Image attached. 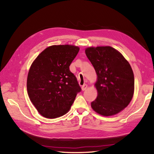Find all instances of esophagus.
Segmentation results:
<instances>
[{"mask_svg": "<svg viewBox=\"0 0 154 154\" xmlns=\"http://www.w3.org/2000/svg\"><path fill=\"white\" fill-rule=\"evenodd\" d=\"M87 87H88L87 85L85 84V85H83L82 87H81V89H82V91H85L87 89Z\"/></svg>", "mask_w": 154, "mask_h": 154, "instance_id": "esophagus-1", "label": "esophagus"}]
</instances>
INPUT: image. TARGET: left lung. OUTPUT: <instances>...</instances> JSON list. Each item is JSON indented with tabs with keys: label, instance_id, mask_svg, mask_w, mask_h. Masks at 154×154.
Wrapping results in <instances>:
<instances>
[{
	"label": "left lung",
	"instance_id": "1",
	"mask_svg": "<svg viewBox=\"0 0 154 154\" xmlns=\"http://www.w3.org/2000/svg\"><path fill=\"white\" fill-rule=\"evenodd\" d=\"M85 54L97 75V97L91 103L93 110L104 116L120 112L134 93V77L128 61L110 46L87 48Z\"/></svg>",
	"mask_w": 154,
	"mask_h": 154
}]
</instances>
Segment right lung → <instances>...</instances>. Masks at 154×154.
Segmentation results:
<instances>
[{
	"label": "right lung",
	"mask_w": 154,
	"mask_h": 154,
	"mask_svg": "<svg viewBox=\"0 0 154 154\" xmlns=\"http://www.w3.org/2000/svg\"><path fill=\"white\" fill-rule=\"evenodd\" d=\"M79 48L54 45L45 48L32 62L27 78V91L42 116L55 119L70 110L81 87L69 65Z\"/></svg>",
	"instance_id": "add662e5"
}]
</instances>
